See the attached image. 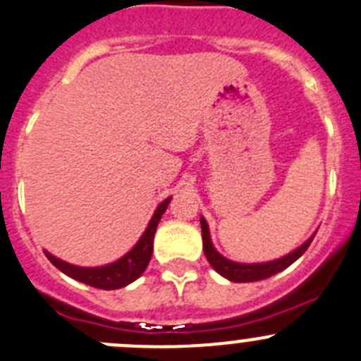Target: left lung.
Instances as JSON below:
<instances>
[{"label": "left lung", "mask_w": 361, "mask_h": 361, "mask_svg": "<svg viewBox=\"0 0 361 361\" xmlns=\"http://www.w3.org/2000/svg\"><path fill=\"white\" fill-rule=\"evenodd\" d=\"M200 225H202V239H204V253L207 257L209 264L218 271L221 276H225L226 280L230 281H259L264 280V278H269L273 274L280 273V271L287 269L293 262H296L307 248L310 246V243L314 241V235L308 238L300 248H296L294 252L287 253L286 257H280L276 260H271V262H259V264H241V262H234V260H228L226 257H223L221 253L216 252V248L212 246L211 241V234H209V225L204 218H200Z\"/></svg>", "instance_id": "8db88e82"}]
</instances>
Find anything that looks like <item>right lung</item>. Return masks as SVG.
Here are the masks:
<instances>
[{
    "instance_id": "right-lung-1",
    "label": "right lung",
    "mask_w": 361,
    "mask_h": 361,
    "mask_svg": "<svg viewBox=\"0 0 361 361\" xmlns=\"http://www.w3.org/2000/svg\"><path fill=\"white\" fill-rule=\"evenodd\" d=\"M171 197H168L166 200L161 202L157 205L156 212H154L152 219L149 221V226L145 228L143 235L140 238V241L136 243L135 248L131 252H127L122 259L115 260L111 264H106V266L99 267H80L74 266V264H68L65 260L56 259L54 255H51L49 252L46 253L47 259L51 260L54 267L65 273L67 276L74 278L78 281H83L90 287H97V289L104 290H115L120 287H126L129 283L140 278L143 274V271L147 269L150 262V257H152L154 250V234H156L157 223H159L161 216L166 211L168 204H170Z\"/></svg>"
}]
</instances>
